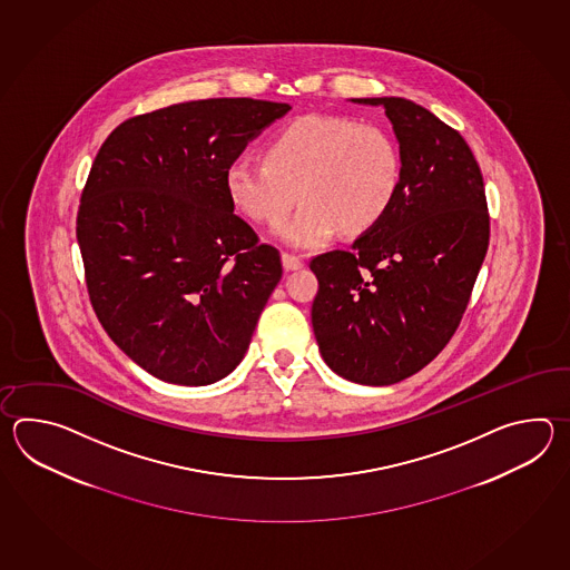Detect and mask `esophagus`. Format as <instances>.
<instances>
[{
  "mask_svg": "<svg viewBox=\"0 0 570 570\" xmlns=\"http://www.w3.org/2000/svg\"><path fill=\"white\" fill-rule=\"evenodd\" d=\"M283 267H285V271H297V268L303 267V261L299 256L283 253Z\"/></svg>",
  "mask_w": 570,
  "mask_h": 570,
  "instance_id": "obj_1",
  "label": "esophagus"
}]
</instances>
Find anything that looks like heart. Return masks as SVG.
Listing matches in <instances>:
<instances>
[{"mask_svg":"<svg viewBox=\"0 0 570 570\" xmlns=\"http://www.w3.org/2000/svg\"><path fill=\"white\" fill-rule=\"evenodd\" d=\"M400 181V148L383 126L326 114L285 124L265 160L238 158L226 170L232 206L261 224L285 218L302 195V209L275 230L295 248H317L340 228L352 236L375 228Z\"/></svg>","mask_w":570,"mask_h":570,"instance_id":"b5f03b06","label":"heart"}]
</instances>
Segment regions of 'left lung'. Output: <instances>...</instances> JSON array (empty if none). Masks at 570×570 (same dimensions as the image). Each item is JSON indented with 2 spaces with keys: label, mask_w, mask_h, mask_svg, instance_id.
I'll list each match as a JSON object with an SVG mask.
<instances>
[{
  "label": "left lung",
  "mask_w": 570,
  "mask_h": 570,
  "mask_svg": "<svg viewBox=\"0 0 570 570\" xmlns=\"http://www.w3.org/2000/svg\"><path fill=\"white\" fill-rule=\"evenodd\" d=\"M352 101L385 108L400 189L351 250L312 258V326L334 373L381 387L422 371L454 336L487 255L489 209L473 150L449 124L403 97Z\"/></svg>",
  "instance_id": "1"
}]
</instances>
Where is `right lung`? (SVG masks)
I'll return each instance as SVG.
<instances>
[{
  "label": "right lung",
  "instance_id": "right-lung-1",
  "mask_svg": "<svg viewBox=\"0 0 570 570\" xmlns=\"http://www.w3.org/2000/svg\"><path fill=\"white\" fill-rule=\"evenodd\" d=\"M289 104L216 97L121 121L99 148L77 243L99 324L146 373L209 385L246 354L279 250L234 214L226 170Z\"/></svg>",
  "mask_w": 570,
  "mask_h": 570
}]
</instances>
